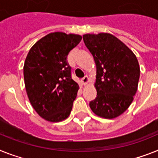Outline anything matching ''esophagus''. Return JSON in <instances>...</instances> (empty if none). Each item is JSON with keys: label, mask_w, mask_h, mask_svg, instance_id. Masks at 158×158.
<instances>
[{"label": "esophagus", "mask_w": 158, "mask_h": 158, "mask_svg": "<svg viewBox=\"0 0 158 158\" xmlns=\"http://www.w3.org/2000/svg\"><path fill=\"white\" fill-rule=\"evenodd\" d=\"M89 82V78L88 76H85L84 77L81 79V84L83 85H86Z\"/></svg>", "instance_id": "1"}]
</instances>
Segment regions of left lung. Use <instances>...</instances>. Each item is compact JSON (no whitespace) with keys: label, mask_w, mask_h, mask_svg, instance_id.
<instances>
[{"label":"left lung","mask_w":158,"mask_h":158,"mask_svg":"<svg viewBox=\"0 0 158 158\" xmlns=\"http://www.w3.org/2000/svg\"><path fill=\"white\" fill-rule=\"evenodd\" d=\"M83 40L96 64L97 98L89 106L98 116L116 118L127 110L137 91L140 73L137 58L111 34H86Z\"/></svg>","instance_id":"1"}]
</instances>
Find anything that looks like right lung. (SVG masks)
Segmentation results:
<instances>
[{
    "label": "right lung",
    "mask_w": 158,
    "mask_h": 158,
    "mask_svg": "<svg viewBox=\"0 0 158 158\" xmlns=\"http://www.w3.org/2000/svg\"><path fill=\"white\" fill-rule=\"evenodd\" d=\"M82 37L54 32L34 44L23 67L25 87L30 102L45 120L56 123L69 116L79 89L71 78L67 56Z\"/></svg>",
    "instance_id": "obj_1"
}]
</instances>
